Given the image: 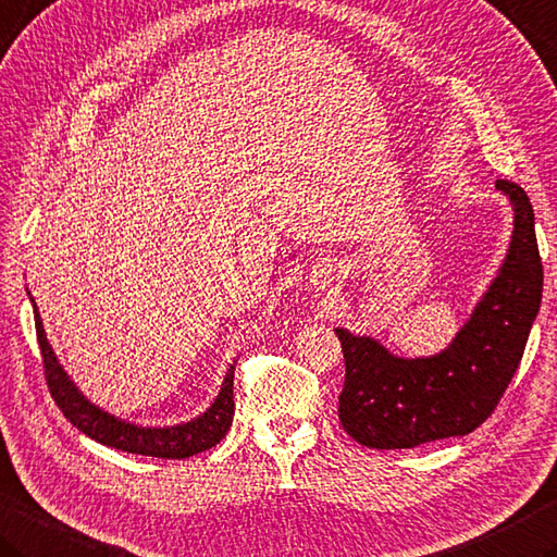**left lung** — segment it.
Masks as SVG:
<instances>
[{"instance_id":"8db88e82","label":"left lung","mask_w":557,"mask_h":557,"mask_svg":"<svg viewBox=\"0 0 557 557\" xmlns=\"http://www.w3.org/2000/svg\"><path fill=\"white\" fill-rule=\"evenodd\" d=\"M515 212L507 256L473 313L442 352L398 357L372 335L335 329L345 355L337 416L369 449H412L463 437L493 416L524 355L543 292L533 207L524 188L497 181Z\"/></svg>"}]
</instances>
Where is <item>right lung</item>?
<instances>
[{
  "label": "right lung",
  "instance_id": "obj_1",
  "mask_svg": "<svg viewBox=\"0 0 557 557\" xmlns=\"http://www.w3.org/2000/svg\"><path fill=\"white\" fill-rule=\"evenodd\" d=\"M28 299L33 304V315H36V333L50 394L54 403H58V408L64 412V418H67L76 430L84 432L86 437L96 440L98 444L113 446V449L120 451L157 456V459H188V456L212 449L214 444H220L224 440V434L232 428L234 420L236 362L228 364L220 394H216L212 406L200 412L198 418L181 424H171V428H145V424H135L129 420L111 416V412L98 408L96 403H91L82 394L72 376L64 372L58 355H54L52 345L48 343L36 299L30 297V292Z\"/></svg>",
  "mask_w": 557,
  "mask_h": 557
}]
</instances>
